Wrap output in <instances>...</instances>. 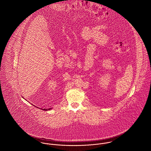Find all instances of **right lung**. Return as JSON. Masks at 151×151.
<instances>
[{"label":"right lung","mask_w":151,"mask_h":151,"mask_svg":"<svg viewBox=\"0 0 151 151\" xmlns=\"http://www.w3.org/2000/svg\"><path fill=\"white\" fill-rule=\"evenodd\" d=\"M43 109V111H47V109ZM50 109H51V108H49V109H48V110H50Z\"/></svg>","instance_id":"right-lung-1"}]
</instances>
